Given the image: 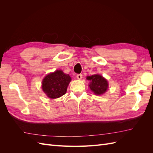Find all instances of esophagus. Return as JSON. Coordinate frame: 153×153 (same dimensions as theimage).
<instances>
[{"label": "esophagus", "mask_w": 153, "mask_h": 153, "mask_svg": "<svg viewBox=\"0 0 153 153\" xmlns=\"http://www.w3.org/2000/svg\"><path fill=\"white\" fill-rule=\"evenodd\" d=\"M76 77L78 80H81L82 78V74H78V75H76Z\"/></svg>", "instance_id": "esophagus-1"}]
</instances>
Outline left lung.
Listing matches in <instances>:
<instances>
[{"mask_svg": "<svg viewBox=\"0 0 153 153\" xmlns=\"http://www.w3.org/2000/svg\"><path fill=\"white\" fill-rule=\"evenodd\" d=\"M87 80L90 81V89L96 95H101L107 91L108 83L104 77L100 75H93L87 76Z\"/></svg>", "mask_w": 153, "mask_h": 153, "instance_id": "left-lung-1", "label": "left lung"}]
</instances>
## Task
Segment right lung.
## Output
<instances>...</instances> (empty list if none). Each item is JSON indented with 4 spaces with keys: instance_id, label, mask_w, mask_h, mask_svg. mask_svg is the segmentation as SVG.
Here are the masks:
<instances>
[{
    "instance_id": "1",
    "label": "right lung",
    "mask_w": 153,
    "mask_h": 153,
    "mask_svg": "<svg viewBox=\"0 0 153 153\" xmlns=\"http://www.w3.org/2000/svg\"><path fill=\"white\" fill-rule=\"evenodd\" d=\"M71 78L62 70L49 73L42 81V89L49 98H58L66 94Z\"/></svg>"
}]
</instances>
